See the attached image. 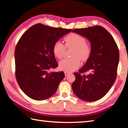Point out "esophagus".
Instances as JSON below:
<instances>
[{"label": "esophagus", "mask_w": 128, "mask_h": 128, "mask_svg": "<svg viewBox=\"0 0 128 128\" xmlns=\"http://www.w3.org/2000/svg\"><path fill=\"white\" fill-rule=\"evenodd\" d=\"M69 73H70L68 72H64V74H65V76H66V77L67 76H68Z\"/></svg>", "instance_id": "obj_1"}]
</instances>
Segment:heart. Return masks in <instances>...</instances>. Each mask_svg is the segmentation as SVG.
<instances>
[{"instance_id": "1", "label": "heart", "mask_w": 128, "mask_h": 128, "mask_svg": "<svg viewBox=\"0 0 128 128\" xmlns=\"http://www.w3.org/2000/svg\"><path fill=\"white\" fill-rule=\"evenodd\" d=\"M66 46L67 48L72 47L70 59H64L60 61L59 64V69L66 72H71L78 69L81 66L80 60H87L91 54V47L86 42V39L76 33H71L64 38ZM66 47L60 41L56 42L52 47V52L54 56L60 59L64 55Z\"/></svg>"}]
</instances>
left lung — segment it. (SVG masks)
Masks as SVG:
<instances>
[{
  "mask_svg": "<svg viewBox=\"0 0 128 128\" xmlns=\"http://www.w3.org/2000/svg\"><path fill=\"white\" fill-rule=\"evenodd\" d=\"M72 32L85 37L91 44V54L85 66L74 73L72 90L84 101L98 100L109 92L116 80L119 61L118 46L111 34L101 26L76 29ZM85 72L90 74H80Z\"/></svg>",
  "mask_w": 128,
  "mask_h": 128,
  "instance_id": "obj_1",
  "label": "left lung"
}]
</instances>
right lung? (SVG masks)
<instances>
[{
  "instance_id": "1",
  "label": "right lung",
  "mask_w": 128,
  "mask_h": 128,
  "mask_svg": "<svg viewBox=\"0 0 128 128\" xmlns=\"http://www.w3.org/2000/svg\"><path fill=\"white\" fill-rule=\"evenodd\" d=\"M71 31L36 24L21 36L14 51L16 78L29 98L45 100L57 91L65 75L63 72H50L58 66L52 47Z\"/></svg>"
}]
</instances>
